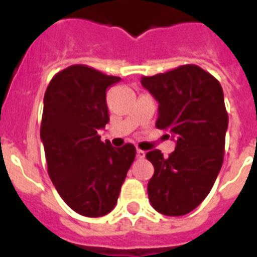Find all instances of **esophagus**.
<instances>
[{"instance_id":"34e87169","label":"esophagus","mask_w":257,"mask_h":257,"mask_svg":"<svg viewBox=\"0 0 257 257\" xmlns=\"http://www.w3.org/2000/svg\"><path fill=\"white\" fill-rule=\"evenodd\" d=\"M136 155H137V158H139V159H143V158L146 156V151L137 150V151H136Z\"/></svg>"}]
</instances>
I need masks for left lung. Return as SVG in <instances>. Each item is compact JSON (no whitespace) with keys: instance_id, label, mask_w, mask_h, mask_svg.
<instances>
[{"instance_id":"8db88e82","label":"left lung","mask_w":257,"mask_h":257,"mask_svg":"<svg viewBox=\"0 0 257 257\" xmlns=\"http://www.w3.org/2000/svg\"><path fill=\"white\" fill-rule=\"evenodd\" d=\"M142 85L159 102L156 128L168 131L176 142L167 158L159 150L147 152L155 168L148 198L162 214L185 215L206 198L224 162V91L214 76L195 64L143 76Z\"/></svg>"}]
</instances>
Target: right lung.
I'll use <instances>...</instances> for the list:
<instances>
[{
    "instance_id": "obj_1",
    "label": "right lung",
    "mask_w": 257,
    "mask_h": 257,
    "mask_svg": "<svg viewBox=\"0 0 257 257\" xmlns=\"http://www.w3.org/2000/svg\"><path fill=\"white\" fill-rule=\"evenodd\" d=\"M121 78L74 64L51 79L44 94L40 137L48 175L59 195L85 217L114 209L136 148L101 142L109 122L106 90Z\"/></svg>"
}]
</instances>
